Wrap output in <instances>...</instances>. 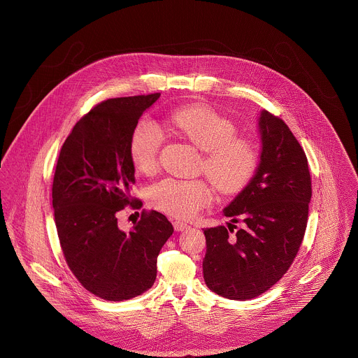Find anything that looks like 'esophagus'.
<instances>
[{
	"instance_id": "obj_1",
	"label": "esophagus",
	"mask_w": 358,
	"mask_h": 358,
	"mask_svg": "<svg viewBox=\"0 0 358 358\" xmlns=\"http://www.w3.org/2000/svg\"><path fill=\"white\" fill-rule=\"evenodd\" d=\"M173 227L176 231H185L187 230L190 226L186 223V222H182V220H175L173 222Z\"/></svg>"
}]
</instances>
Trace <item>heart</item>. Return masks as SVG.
<instances>
[{
    "label": "heart",
    "instance_id": "heart-1",
    "mask_svg": "<svg viewBox=\"0 0 358 358\" xmlns=\"http://www.w3.org/2000/svg\"><path fill=\"white\" fill-rule=\"evenodd\" d=\"M168 121L178 134L204 152V172L220 192H236L250 180L255 169V148L248 141L236 138L233 122L205 106L178 108ZM162 141L159 127L150 118L136 124L129 141V155L138 171L152 173L157 168ZM210 199V189L203 180L168 178L149 190V200L155 209L183 219L194 216Z\"/></svg>",
    "mask_w": 358,
    "mask_h": 358
}]
</instances>
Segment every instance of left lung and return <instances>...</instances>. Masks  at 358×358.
Instances as JSON below:
<instances>
[{"label": "left lung", "mask_w": 358, "mask_h": 358, "mask_svg": "<svg viewBox=\"0 0 358 358\" xmlns=\"http://www.w3.org/2000/svg\"><path fill=\"white\" fill-rule=\"evenodd\" d=\"M257 132L255 175L223 209L231 217L227 224L241 222V229L230 237L229 226L204 230L205 284L233 301L259 296L287 273L305 236L311 199L306 154L287 124L262 110Z\"/></svg>", "instance_id": "1"}]
</instances>
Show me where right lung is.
Segmentation results:
<instances>
[{
	"instance_id": "right-lung-1",
	"label": "right lung",
	"mask_w": 358,
	"mask_h": 358,
	"mask_svg": "<svg viewBox=\"0 0 358 358\" xmlns=\"http://www.w3.org/2000/svg\"><path fill=\"white\" fill-rule=\"evenodd\" d=\"M159 95L115 98L94 107L64 141L53 176L52 206L66 262L84 288L111 302L153 287L157 256L173 233L157 210L143 212L129 231L117 223L118 210L136 203L131 199V135Z\"/></svg>"
}]
</instances>
